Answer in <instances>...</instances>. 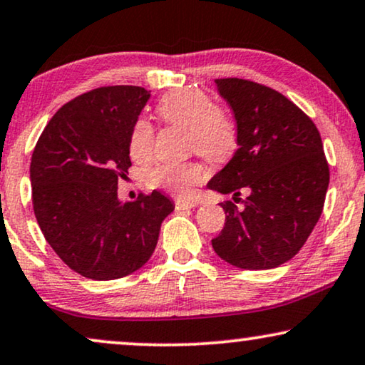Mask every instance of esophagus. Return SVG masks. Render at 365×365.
<instances>
[{
	"label": "esophagus",
	"mask_w": 365,
	"mask_h": 365,
	"mask_svg": "<svg viewBox=\"0 0 365 365\" xmlns=\"http://www.w3.org/2000/svg\"><path fill=\"white\" fill-rule=\"evenodd\" d=\"M193 207H197V202L185 200V198H177V200H175V208H177V210H188V208Z\"/></svg>",
	"instance_id": "esophagus-1"
}]
</instances>
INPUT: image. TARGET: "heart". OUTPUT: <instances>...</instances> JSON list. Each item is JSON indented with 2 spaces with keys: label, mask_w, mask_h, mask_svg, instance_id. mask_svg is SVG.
I'll return each instance as SVG.
<instances>
[{
  "label": "heart",
  "mask_w": 365,
  "mask_h": 365,
  "mask_svg": "<svg viewBox=\"0 0 365 365\" xmlns=\"http://www.w3.org/2000/svg\"><path fill=\"white\" fill-rule=\"evenodd\" d=\"M160 118L170 125L188 130V147L203 157L222 162L235 152L237 130L230 118L218 108L217 101L200 90H177L158 101ZM155 132L148 120H138L130 137V153L135 160H148L153 152ZM207 177L200 162L162 163L148 175L155 187L188 195L197 183Z\"/></svg>",
  "instance_id": "b5f03b06"
}]
</instances>
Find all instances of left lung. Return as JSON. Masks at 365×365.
Listing matches in <instances>:
<instances>
[{
	"mask_svg": "<svg viewBox=\"0 0 365 365\" xmlns=\"http://www.w3.org/2000/svg\"><path fill=\"white\" fill-rule=\"evenodd\" d=\"M237 123L233 157L207 187L247 193L240 212L223 203L225 227L215 254L245 270L275 269L302 249L324 208L329 165L314 121L269 86L239 78L215 80Z\"/></svg>",
	"mask_w": 365,
	"mask_h": 365,
	"instance_id": "1",
	"label": "left lung"
}]
</instances>
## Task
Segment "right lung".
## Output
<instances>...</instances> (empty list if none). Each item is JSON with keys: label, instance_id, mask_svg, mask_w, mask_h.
I'll return each mask as SVG.
<instances>
[{"label": "right lung", "instance_id": "1", "mask_svg": "<svg viewBox=\"0 0 365 365\" xmlns=\"http://www.w3.org/2000/svg\"><path fill=\"white\" fill-rule=\"evenodd\" d=\"M150 100L140 86H105L61 106L30 165L33 208L43 235L71 270L91 280L121 279L147 264L162 222L175 210L160 190L121 202L130 137Z\"/></svg>", "mask_w": 365, "mask_h": 365}]
</instances>
